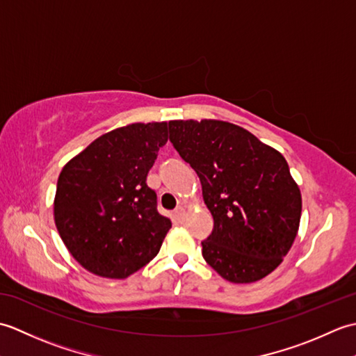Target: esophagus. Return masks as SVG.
<instances>
[{"label": "esophagus", "mask_w": 356, "mask_h": 356, "mask_svg": "<svg viewBox=\"0 0 356 356\" xmlns=\"http://www.w3.org/2000/svg\"><path fill=\"white\" fill-rule=\"evenodd\" d=\"M185 216H186V211H185L184 207H179L176 211H174V214H172L174 220L179 222V223H182L185 220Z\"/></svg>", "instance_id": "1"}]
</instances>
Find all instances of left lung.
Returning a JSON list of instances; mask_svg holds the SVG:
<instances>
[{
    "label": "left lung",
    "instance_id": "left-lung-1",
    "mask_svg": "<svg viewBox=\"0 0 356 356\" xmlns=\"http://www.w3.org/2000/svg\"><path fill=\"white\" fill-rule=\"evenodd\" d=\"M170 140L197 172L214 229L203 259L231 283L269 275L291 251L301 193L280 151L217 119L170 120Z\"/></svg>",
    "mask_w": 356,
    "mask_h": 356
}]
</instances>
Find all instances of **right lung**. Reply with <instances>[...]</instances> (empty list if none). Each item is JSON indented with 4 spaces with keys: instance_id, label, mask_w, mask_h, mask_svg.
Returning a JSON list of instances; mask_svg holds the SVG:
<instances>
[{
    "instance_id": "1",
    "label": "right lung",
    "mask_w": 356,
    "mask_h": 356,
    "mask_svg": "<svg viewBox=\"0 0 356 356\" xmlns=\"http://www.w3.org/2000/svg\"><path fill=\"white\" fill-rule=\"evenodd\" d=\"M166 140V122H136L99 136L64 165L53 217L92 274L127 278L157 255L171 220L157 213L147 176Z\"/></svg>"
}]
</instances>
